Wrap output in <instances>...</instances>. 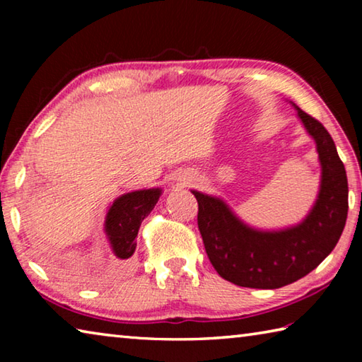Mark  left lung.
I'll list each match as a JSON object with an SVG mask.
<instances>
[{"label":"left lung","mask_w":362,"mask_h":362,"mask_svg":"<svg viewBox=\"0 0 362 362\" xmlns=\"http://www.w3.org/2000/svg\"><path fill=\"white\" fill-rule=\"evenodd\" d=\"M297 108L315 139L321 163L317 199L302 223L262 231L243 223L220 198L194 192L198 228L212 267L223 279L252 289H278L296 283L332 252L348 216V180L335 144L320 121Z\"/></svg>","instance_id":"left-lung-1"}]
</instances>
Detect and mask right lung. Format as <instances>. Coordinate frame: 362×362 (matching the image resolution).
I'll use <instances>...</instances> for the list:
<instances>
[{
  "instance_id": "add662e5",
  "label": "right lung",
  "mask_w": 362,
  "mask_h": 362,
  "mask_svg": "<svg viewBox=\"0 0 362 362\" xmlns=\"http://www.w3.org/2000/svg\"><path fill=\"white\" fill-rule=\"evenodd\" d=\"M161 196V188L139 189L119 196L108 209L105 231L118 259L132 257L137 247V233L142 220L153 211Z\"/></svg>"
}]
</instances>
